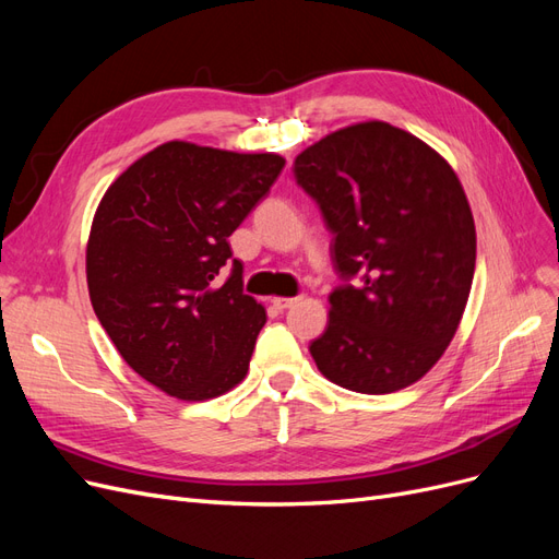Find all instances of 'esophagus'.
I'll use <instances>...</instances> for the list:
<instances>
[{
	"mask_svg": "<svg viewBox=\"0 0 559 559\" xmlns=\"http://www.w3.org/2000/svg\"><path fill=\"white\" fill-rule=\"evenodd\" d=\"M298 302V298H284V296H277V298H273V306L277 308V310H289V308H294Z\"/></svg>",
	"mask_w": 559,
	"mask_h": 559,
	"instance_id": "esophagus-1",
	"label": "esophagus"
}]
</instances>
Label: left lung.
I'll return each instance as SVG.
<instances>
[{"label": "left lung", "mask_w": 559, "mask_h": 559, "mask_svg": "<svg viewBox=\"0 0 559 559\" xmlns=\"http://www.w3.org/2000/svg\"><path fill=\"white\" fill-rule=\"evenodd\" d=\"M333 235L343 280L310 343L321 376L392 394L443 357L464 314L476 226L452 167L415 134L368 121L326 134L294 163Z\"/></svg>", "instance_id": "8db88e82"}]
</instances>
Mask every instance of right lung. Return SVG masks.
<instances>
[{"mask_svg":"<svg viewBox=\"0 0 559 559\" xmlns=\"http://www.w3.org/2000/svg\"><path fill=\"white\" fill-rule=\"evenodd\" d=\"M282 167L277 154L167 142L99 202L86 251L93 310L126 364L165 394L205 401L247 376L265 310L242 292L228 238Z\"/></svg>","mask_w":559,"mask_h":559,"instance_id":"1","label":"right lung"}]
</instances>
